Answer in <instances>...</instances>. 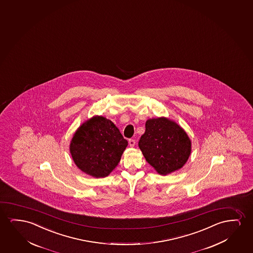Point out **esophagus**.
Listing matches in <instances>:
<instances>
[{"mask_svg":"<svg viewBox=\"0 0 253 253\" xmlns=\"http://www.w3.org/2000/svg\"><path fill=\"white\" fill-rule=\"evenodd\" d=\"M129 146H131V147H133V146H135V140L134 139H129Z\"/></svg>","mask_w":253,"mask_h":253,"instance_id":"1","label":"esophagus"}]
</instances>
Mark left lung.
I'll use <instances>...</instances> for the list:
<instances>
[{
    "instance_id": "1",
    "label": "left lung",
    "mask_w": 253,
    "mask_h": 253,
    "mask_svg": "<svg viewBox=\"0 0 253 253\" xmlns=\"http://www.w3.org/2000/svg\"><path fill=\"white\" fill-rule=\"evenodd\" d=\"M146 161L160 175L181 169L192 153L188 134L174 121L166 117L149 119L139 141Z\"/></svg>"
}]
</instances>
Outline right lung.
Listing matches in <instances>:
<instances>
[{
    "label": "right lung",
    "instance_id": "add662e5",
    "mask_svg": "<svg viewBox=\"0 0 253 253\" xmlns=\"http://www.w3.org/2000/svg\"><path fill=\"white\" fill-rule=\"evenodd\" d=\"M127 145L110 120L95 115L75 131L69 151L81 171L93 178H105L117 167Z\"/></svg>",
    "mask_w": 253,
    "mask_h": 253
}]
</instances>
